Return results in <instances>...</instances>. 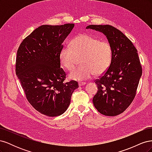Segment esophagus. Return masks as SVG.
Wrapping results in <instances>:
<instances>
[{
    "mask_svg": "<svg viewBox=\"0 0 152 152\" xmlns=\"http://www.w3.org/2000/svg\"><path fill=\"white\" fill-rule=\"evenodd\" d=\"M86 84V82H79V86H83Z\"/></svg>",
    "mask_w": 152,
    "mask_h": 152,
    "instance_id": "34e87169",
    "label": "esophagus"
}]
</instances>
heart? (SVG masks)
Returning <instances> with one entry per match:
<instances>
[{"label":"heart","mask_w":152,"mask_h":152,"mask_svg":"<svg viewBox=\"0 0 152 152\" xmlns=\"http://www.w3.org/2000/svg\"><path fill=\"white\" fill-rule=\"evenodd\" d=\"M80 57L82 66L69 74L72 80L82 81L94 74L96 76L103 74L111 65L112 47L107 40H101L85 34L73 38L70 42V48H63L59 54L61 65L68 70L73 69L77 58Z\"/></svg>","instance_id":"heart-1"}]
</instances>
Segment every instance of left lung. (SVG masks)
Instances as JSON below:
<instances>
[{
	"mask_svg": "<svg viewBox=\"0 0 152 152\" xmlns=\"http://www.w3.org/2000/svg\"><path fill=\"white\" fill-rule=\"evenodd\" d=\"M86 29L103 33L113 49L111 65L95 82L98 92L93 104L104 115H118L125 111L135 97L142 75L138 54L131 41L111 25H91Z\"/></svg>",
	"mask_w": 152,
	"mask_h": 152,
	"instance_id": "8db88e82",
	"label": "left lung"
}]
</instances>
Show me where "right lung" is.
Masks as SVG:
<instances>
[{
    "mask_svg": "<svg viewBox=\"0 0 152 152\" xmlns=\"http://www.w3.org/2000/svg\"><path fill=\"white\" fill-rule=\"evenodd\" d=\"M74 24L42 25L23 40L17 51L16 73L26 98L36 110L48 117L63 114L79 85L64 83L59 54Z\"/></svg>",
    "mask_w": 152,
    "mask_h": 152,
    "instance_id": "1",
    "label": "right lung"
}]
</instances>
